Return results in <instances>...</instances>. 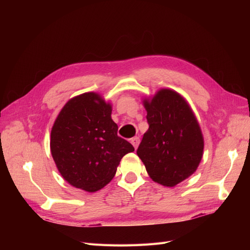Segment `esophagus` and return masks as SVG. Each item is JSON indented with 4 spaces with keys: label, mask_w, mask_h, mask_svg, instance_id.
I'll return each mask as SVG.
<instances>
[{
    "label": "esophagus",
    "mask_w": 250,
    "mask_h": 250,
    "mask_svg": "<svg viewBox=\"0 0 250 250\" xmlns=\"http://www.w3.org/2000/svg\"><path fill=\"white\" fill-rule=\"evenodd\" d=\"M130 142H131V144H132V146L134 147V149H137L138 146H139V144H140V139H139L138 137H134V138L131 139Z\"/></svg>",
    "instance_id": "esophagus-1"
}]
</instances>
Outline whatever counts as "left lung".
Masks as SVG:
<instances>
[{"label": "left lung", "instance_id": "left-lung-1", "mask_svg": "<svg viewBox=\"0 0 250 250\" xmlns=\"http://www.w3.org/2000/svg\"><path fill=\"white\" fill-rule=\"evenodd\" d=\"M148 130L137 154L149 176L165 187H174L197 170L204 142L190 105L178 93L162 88L144 100Z\"/></svg>", "mask_w": 250, "mask_h": 250}]
</instances>
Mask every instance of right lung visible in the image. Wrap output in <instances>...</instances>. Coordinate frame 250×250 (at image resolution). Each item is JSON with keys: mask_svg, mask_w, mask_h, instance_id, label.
Returning a JSON list of instances; mask_svg holds the SVG:
<instances>
[{"mask_svg": "<svg viewBox=\"0 0 250 250\" xmlns=\"http://www.w3.org/2000/svg\"><path fill=\"white\" fill-rule=\"evenodd\" d=\"M111 105L96 93L72 98L57 116L50 148L62 176L75 188L96 192L115 176L122 157L134 151L118 135Z\"/></svg>", "mask_w": 250, "mask_h": 250, "instance_id": "right-lung-1", "label": "right lung"}]
</instances>
